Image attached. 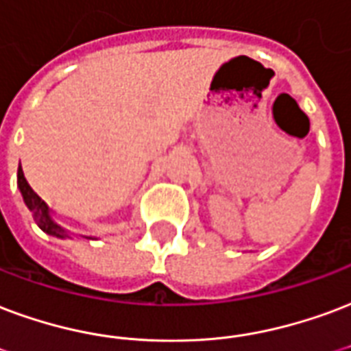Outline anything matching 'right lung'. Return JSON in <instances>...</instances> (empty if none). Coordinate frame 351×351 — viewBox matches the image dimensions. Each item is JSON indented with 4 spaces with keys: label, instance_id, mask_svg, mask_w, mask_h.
Wrapping results in <instances>:
<instances>
[{
    "label": "right lung",
    "instance_id": "right-lung-1",
    "mask_svg": "<svg viewBox=\"0 0 351 351\" xmlns=\"http://www.w3.org/2000/svg\"><path fill=\"white\" fill-rule=\"evenodd\" d=\"M18 188H20V193H22L25 206L33 212V219H35V223L43 228L46 234L57 236V238L69 236L64 232V228L59 227V225L51 219L50 210L46 206V202L31 189V186L27 184V180H25V176H23L22 167H18Z\"/></svg>",
    "mask_w": 351,
    "mask_h": 351
}]
</instances>
